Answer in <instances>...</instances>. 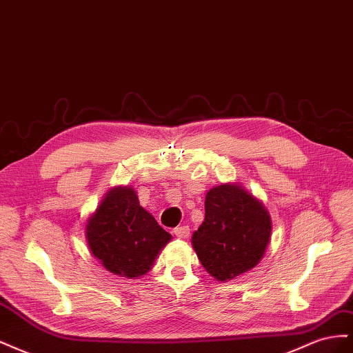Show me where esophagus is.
<instances>
[{
    "instance_id": "obj_1",
    "label": "esophagus",
    "mask_w": 353,
    "mask_h": 353,
    "mask_svg": "<svg viewBox=\"0 0 353 353\" xmlns=\"http://www.w3.org/2000/svg\"><path fill=\"white\" fill-rule=\"evenodd\" d=\"M175 236L179 239H187L190 236V227L188 225H179L174 230Z\"/></svg>"
}]
</instances>
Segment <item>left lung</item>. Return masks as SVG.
I'll return each mask as SVG.
<instances>
[{
    "instance_id": "8db88e82",
    "label": "left lung",
    "mask_w": 353,
    "mask_h": 353,
    "mask_svg": "<svg viewBox=\"0 0 353 353\" xmlns=\"http://www.w3.org/2000/svg\"><path fill=\"white\" fill-rule=\"evenodd\" d=\"M271 218L262 203L239 185L212 188L205 221L193 234V248L205 270L218 281L254 268L271 237Z\"/></svg>"
}]
</instances>
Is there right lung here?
<instances>
[{"label": "right lung", "instance_id": "add662e5", "mask_svg": "<svg viewBox=\"0 0 353 353\" xmlns=\"http://www.w3.org/2000/svg\"><path fill=\"white\" fill-rule=\"evenodd\" d=\"M172 239L140 206L135 191L117 187L109 191L87 223L92 254L108 271L135 279L152 270L163 245Z\"/></svg>", "mask_w": 353, "mask_h": 353}]
</instances>
